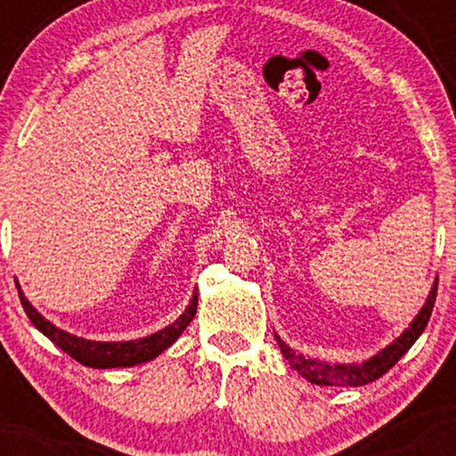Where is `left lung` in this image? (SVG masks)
<instances>
[{
    "mask_svg": "<svg viewBox=\"0 0 456 456\" xmlns=\"http://www.w3.org/2000/svg\"><path fill=\"white\" fill-rule=\"evenodd\" d=\"M437 297V281L433 285L431 294L427 297V305L422 306V311L418 313V317L413 319L411 326L396 338L395 343L388 345L384 352H379L378 355H373L370 360H366L362 364H328V362H319V360L313 358H305V355L296 354L294 349L287 347L285 343L276 337V343H279L281 354L285 355L287 362L291 364V369H296L302 378H306L308 381L319 386H364L370 384V381L379 379L381 375L388 373V370L401 360V355L416 343V338L420 337L422 330L427 328L428 317H431L433 305H436Z\"/></svg>",
    "mask_w": 456,
    "mask_h": 456,
    "instance_id": "obj_1",
    "label": "left lung"
}]
</instances>
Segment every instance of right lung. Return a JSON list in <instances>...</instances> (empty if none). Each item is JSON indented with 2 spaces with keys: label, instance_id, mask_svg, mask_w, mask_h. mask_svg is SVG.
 Returning a JSON list of instances; mask_svg holds the SVG:
<instances>
[{
  "label": "right lung",
  "instance_id": "add662e5",
  "mask_svg": "<svg viewBox=\"0 0 456 456\" xmlns=\"http://www.w3.org/2000/svg\"><path fill=\"white\" fill-rule=\"evenodd\" d=\"M20 305H23L25 313H28L29 322L34 323L45 337H49L61 352H66L70 358H75L77 362L92 366V369H115V366H133L148 362V360L156 358V355L165 352L171 343H175V338L184 332L188 323L192 322L197 313V294L192 296L191 305L182 317L175 323L167 326L160 332L151 334V337L139 338V341H126V343H98V341H86V338L72 337V334L64 332V330L55 328L53 323L46 322V319L29 305L28 297L23 296V291L19 289Z\"/></svg>",
  "mask_w": 456,
  "mask_h": 456
}]
</instances>
